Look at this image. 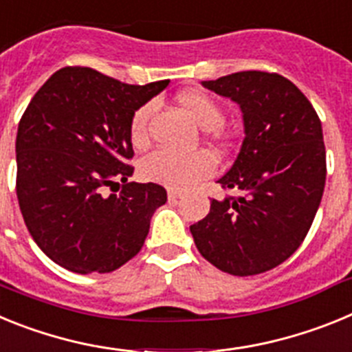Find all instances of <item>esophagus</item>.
I'll return each instance as SVG.
<instances>
[{"label":"esophagus","mask_w":352,"mask_h":352,"mask_svg":"<svg viewBox=\"0 0 352 352\" xmlns=\"http://www.w3.org/2000/svg\"><path fill=\"white\" fill-rule=\"evenodd\" d=\"M182 190H176V188H169L167 190V197H169V201H176V199L182 197Z\"/></svg>","instance_id":"obj_1"}]
</instances>
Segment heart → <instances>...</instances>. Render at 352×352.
<instances>
[{"label": "heart", "instance_id": "obj_1", "mask_svg": "<svg viewBox=\"0 0 352 352\" xmlns=\"http://www.w3.org/2000/svg\"><path fill=\"white\" fill-rule=\"evenodd\" d=\"M179 105L192 118L195 125L203 130H214V141L226 148L227 141L217 132V129L222 126L226 121V113L213 96L204 91H186L179 95ZM151 109H153L151 104H146L133 113L130 121V141L133 146H144L148 141V120ZM214 170H217V162L208 151L182 155L167 149H155L153 153L142 158L139 166L142 178L169 188L192 186L201 179L213 176Z\"/></svg>", "mask_w": 352, "mask_h": 352}]
</instances>
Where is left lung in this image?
I'll list each match as a JSON object with an SVG mask.
<instances>
[{"mask_svg": "<svg viewBox=\"0 0 352 352\" xmlns=\"http://www.w3.org/2000/svg\"><path fill=\"white\" fill-rule=\"evenodd\" d=\"M204 88L229 96L243 113L245 139L219 183L206 219L190 226L201 256L222 272L250 276L273 270L303 243L321 204L326 149L321 120L289 79L236 72Z\"/></svg>", "mask_w": 352, "mask_h": 352, "instance_id": "8db88e82", "label": "left lung"}]
</instances>
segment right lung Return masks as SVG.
<instances>
[{"label":"right lung","mask_w":352,"mask_h":352,"mask_svg":"<svg viewBox=\"0 0 352 352\" xmlns=\"http://www.w3.org/2000/svg\"><path fill=\"white\" fill-rule=\"evenodd\" d=\"M167 84L135 86L88 67H65L24 111L15 141L19 208L35 243L65 270L114 272L144 245L167 192L129 182L130 121Z\"/></svg>","instance_id":"add662e5"}]
</instances>
